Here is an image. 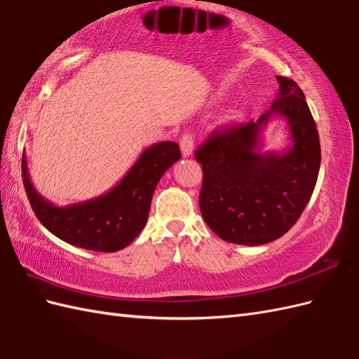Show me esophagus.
Here are the masks:
<instances>
[{"label":"esophagus","mask_w":359,"mask_h":359,"mask_svg":"<svg viewBox=\"0 0 359 359\" xmlns=\"http://www.w3.org/2000/svg\"><path fill=\"white\" fill-rule=\"evenodd\" d=\"M180 151L182 156L189 157L194 152V137L191 134H184L180 139Z\"/></svg>","instance_id":"1"}]
</instances>
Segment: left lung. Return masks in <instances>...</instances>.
I'll use <instances>...</instances> for the list:
<instances>
[{"instance_id":"left-lung-1","label":"left lung","mask_w":359,"mask_h":359,"mask_svg":"<svg viewBox=\"0 0 359 359\" xmlns=\"http://www.w3.org/2000/svg\"><path fill=\"white\" fill-rule=\"evenodd\" d=\"M279 93L256 121L215 131L196 151L203 184L199 207L220 239L262 245L279 239L307 207L321 166V144L306 95L276 77ZM276 116L287 121L290 144L262 151V133Z\"/></svg>"}]
</instances>
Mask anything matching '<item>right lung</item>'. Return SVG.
Here are the masks:
<instances>
[{"label": "right lung", "instance_id": "add662e5", "mask_svg": "<svg viewBox=\"0 0 359 359\" xmlns=\"http://www.w3.org/2000/svg\"><path fill=\"white\" fill-rule=\"evenodd\" d=\"M180 158L175 142H158L144 149L125 177L104 194L57 207L36 191L22 154V184L38 220L71 245L94 251L128 247L147 225L154 189L165 171Z\"/></svg>", "mask_w": 359, "mask_h": 359}]
</instances>
